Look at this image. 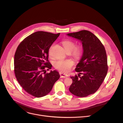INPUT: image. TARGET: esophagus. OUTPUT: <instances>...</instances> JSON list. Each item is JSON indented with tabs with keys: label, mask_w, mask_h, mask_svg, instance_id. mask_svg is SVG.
I'll return each instance as SVG.
<instances>
[{
	"label": "esophagus",
	"mask_w": 123,
	"mask_h": 123,
	"mask_svg": "<svg viewBox=\"0 0 123 123\" xmlns=\"http://www.w3.org/2000/svg\"><path fill=\"white\" fill-rule=\"evenodd\" d=\"M60 77L62 78H65L66 77H68V75L66 74H65L64 73H62L61 72H60Z\"/></svg>",
	"instance_id": "obj_1"
}]
</instances>
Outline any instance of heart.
<instances>
[{"label":"heart","instance_id":"b5f03b06","mask_svg":"<svg viewBox=\"0 0 123 123\" xmlns=\"http://www.w3.org/2000/svg\"><path fill=\"white\" fill-rule=\"evenodd\" d=\"M63 46L66 52L73 51V54L76 57H79L81 54V50L79 48H75V43L71 40H65L62 42ZM51 47L50 48L49 53L51 54ZM74 65L73 62L70 59H59L55 61L54 65L56 69L62 72H68Z\"/></svg>","mask_w":123,"mask_h":123}]
</instances>
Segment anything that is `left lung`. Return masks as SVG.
Returning a JSON list of instances; mask_svg holds the SVG:
<instances>
[{
  "instance_id": "8db88e82",
  "label": "left lung",
  "mask_w": 123,
  "mask_h": 123,
  "mask_svg": "<svg viewBox=\"0 0 123 123\" xmlns=\"http://www.w3.org/2000/svg\"><path fill=\"white\" fill-rule=\"evenodd\" d=\"M67 35L79 40L83 48L82 57L75 68L79 74L70 77L72 83L69 91L76 96L85 97L97 91L107 75L106 50L99 39L89 31L82 30Z\"/></svg>"
}]
</instances>
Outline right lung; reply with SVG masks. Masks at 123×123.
I'll list each match as a JSON object with an SVG mask.
<instances>
[{
	"mask_svg": "<svg viewBox=\"0 0 123 123\" xmlns=\"http://www.w3.org/2000/svg\"><path fill=\"white\" fill-rule=\"evenodd\" d=\"M60 33L37 31L30 35L19 45L14 55V73L25 91L37 98L50 92L59 79L57 70L46 73L52 65L48 61L49 50Z\"/></svg>",
	"mask_w": 123,
	"mask_h": 123,
	"instance_id": "obj_1",
	"label": "right lung"
}]
</instances>
